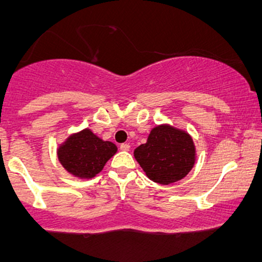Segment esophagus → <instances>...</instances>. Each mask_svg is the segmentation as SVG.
Returning <instances> with one entry per match:
<instances>
[{
  "label": "esophagus",
  "instance_id": "1",
  "mask_svg": "<svg viewBox=\"0 0 262 262\" xmlns=\"http://www.w3.org/2000/svg\"><path fill=\"white\" fill-rule=\"evenodd\" d=\"M119 149L123 150V151H128V150L130 149V145L127 143H123V144H121V146H119Z\"/></svg>",
  "mask_w": 262,
  "mask_h": 262
}]
</instances>
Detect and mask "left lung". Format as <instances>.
<instances>
[{"instance_id": "1", "label": "left lung", "mask_w": 262, "mask_h": 262, "mask_svg": "<svg viewBox=\"0 0 262 262\" xmlns=\"http://www.w3.org/2000/svg\"><path fill=\"white\" fill-rule=\"evenodd\" d=\"M134 158L151 181L169 185L192 170L196 148L188 133L164 124L151 129L146 143L134 150Z\"/></svg>"}]
</instances>
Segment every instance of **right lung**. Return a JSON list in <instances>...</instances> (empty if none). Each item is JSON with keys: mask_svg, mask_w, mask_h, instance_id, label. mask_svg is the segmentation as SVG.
I'll list each match as a JSON object with an SVG mask.
<instances>
[{"mask_svg": "<svg viewBox=\"0 0 262 262\" xmlns=\"http://www.w3.org/2000/svg\"><path fill=\"white\" fill-rule=\"evenodd\" d=\"M117 152V146L103 141L90 129L70 135L59 146L60 164L71 175L80 179H92L101 172L106 162Z\"/></svg>", "mask_w": 262, "mask_h": 262, "instance_id": "right-lung-1", "label": "right lung"}]
</instances>
